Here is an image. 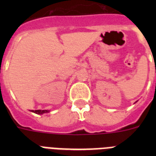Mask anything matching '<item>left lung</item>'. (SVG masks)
I'll list each match as a JSON object with an SVG mask.
<instances>
[{
	"mask_svg": "<svg viewBox=\"0 0 156 156\" xmlns=\"http://www.w3.org/2000/svg\"><path fill=\"white\" fill-rule=\"evenodd\" d=\"M136 102H137V101H136Z\"/></svg>",
	"mask_w": 156,
	"mask_h": 156,
	"instance_id": "8db88e82",
	"label": "left lung"
}]
</instances>
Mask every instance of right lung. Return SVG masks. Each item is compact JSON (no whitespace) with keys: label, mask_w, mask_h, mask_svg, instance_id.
I'll use <instances>...</instances> for the list:
<instances>
[{"label":"right lung","mask_w":156,"mask_h":156,"mask_svg":"<svg viewBox=\"0 0 156 156\" xmlns=\"http://www.w3.org/2000/svg\"><path fill=\"white\" fill-rule=\"evenodd\" d=\"M32 112H34L36 114H39V115H42L44 113H48L50 112V110H31Z\"/></svg>","instance_id":"1"}]
</instances>
